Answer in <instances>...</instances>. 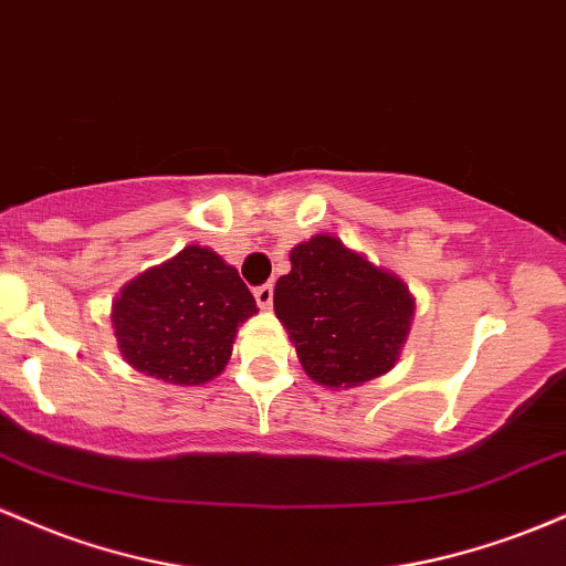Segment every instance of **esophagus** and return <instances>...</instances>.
I'll list each match as a JSON object with an SVG mask.
<instances>
[{
  "mask_svg": "<svg viewBox=\"0 0 566 566\" xmlns=\"http://www.w3.org/2000/svg\"><path fill=\"white\" fill-rule=\"evenodd\" d=\"M254 301H258V306L263 308V312H269L273 306V287L271 284H263V287L254 290Z\"/></svg>",
  "mask_w": 566,
  "mask_h": 566,
  "instance_id": "obj_1",
  "label": "esophagus"
}]
</instances>
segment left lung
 <instances>
[{
    "label": "left lung",
    "instance_id": "left-lung-1",
    "mask_svg": "<svg viewBox=\"0 0 566 566\" xmlns=\"http://www.w3.org/2000/svg\"><path fill=\"white\" fill-rule=\"evenodd\" d=\"M290 263L273 290V312L306 376L352 389L389 374L411 333L408 284L331 233L295 244Z\"/></svg>",
    "mask_w": 566,
    "mask_h": 566
}]
</instances>
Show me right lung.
Segmentation results:
<instances>
[{"instance_id":"1","label":"right lung","mask_w":566,"mask_h":566,"mask_svg":"<svg viewBox=\"0 0 566 566\" xmlns=\"http://www.w3.org/2000/svg\"><path fill=\"white\" fill-rule=\"evenodd\" d=\"M258 303L214 250L185 247L132 279L112 301L123 359L177 387H201L226 370L239 327Z\"/></svg>"}]
</instances>
